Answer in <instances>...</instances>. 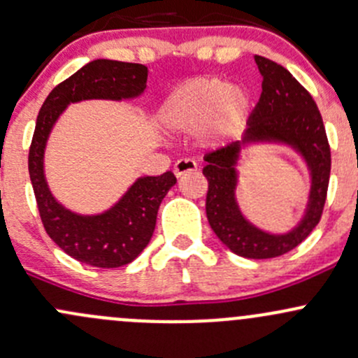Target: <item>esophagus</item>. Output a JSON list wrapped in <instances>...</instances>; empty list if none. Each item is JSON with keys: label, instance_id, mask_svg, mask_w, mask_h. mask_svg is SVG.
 <instances>
[{"label": "esophagus", "instance_id": "34e87169", "mask_svg": "<svg viewBox=\"0 0 358 358\" xmlns=\"http://www.w3.org/2000/svg\"><path fill=\"white\" fill-rule=\"evenodd\" d=\"M197 171V163H195L194 159H178L175 163V168H173V173H175V176H183L187 175V173H194Z\"/></svg>", "mask_w": 358, "mask_h": 358}]
</instances>
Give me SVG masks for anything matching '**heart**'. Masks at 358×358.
Returning <instances> with one entry per match:
<instances>
[{"label": "heart", "mask_w": 358, "mask_h": 358, "mask_svg": "<svg viewBox=\"0 0 358 358\" xmlns=\"http://www.w3.org/2000/svg\"><path fill=\"white\" fill-rule=\"evenodd\" d=\"M252 99L240 84L220 77H197L180 85L161 108V123L175 134L195 131L202 148L229 144L245 127Z\"/></svg>", "instance_id": "1"}]
</instances>
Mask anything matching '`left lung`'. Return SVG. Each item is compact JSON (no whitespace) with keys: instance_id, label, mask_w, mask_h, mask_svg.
<instances>
[{"instance_id":"obj_1","label":"left lung","mask_w":358,"mask_h":358,"mask_svg":"<svg viewBox=\"0 0 358 358\" xmlns=\"http://www.w3.org/2000/svg\"><path fill=\"white\" fill-rule=\"evenodd\" d=\"M254 58L262 75V92L248 116L245 134L242 141L206 154L202 173L209 183L206 214L217 238L240 257L271 259L293 250L317 227L328 194L331 150L310 94L285 66L264 56ZM254 143L288 145L303 156L311 171L306 214L295 229L281 236L252 225L236 202L239 154Z\"/></svg>"}]
</instances>
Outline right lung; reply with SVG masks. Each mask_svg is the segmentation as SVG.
Returning <instances> with one entry per match:
<instances>
[{"mask_svg": "<svg viewBox=\"0 0 358 358\" xmlns=\"http://www.w3.org/2000/svg\"><path fill=\"white\" fill-rule=\"evenodd\" d=\"M148 85V66L138 63L94 59L56 85L37 115L29 150V175L46 233L63 252L94 268L130 264L148 247L156 228L157 209L176 183L171 171L141 176L116 204L99 214H77L59 204L44 175L48 138L71 103L89 99H134Z\"/></svg>", "mask_w": 358, "mask_h": 358, "instance_id": "1", "label": "right lung"}]
</instances>
